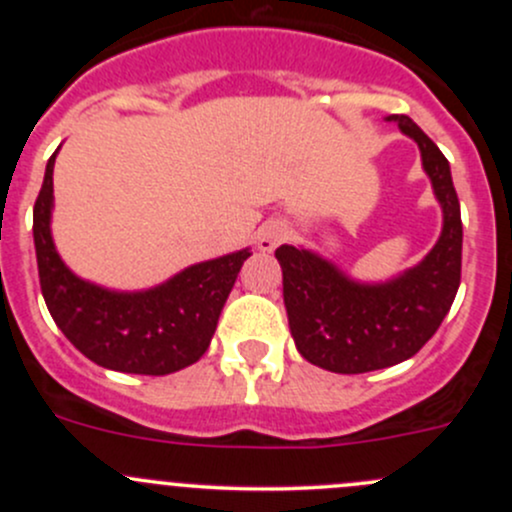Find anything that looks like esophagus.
I'll return each instance as SVG.
<instances>
[{
  "label": "esophagus",
  "mask_w": 512,
  "mask_h": 512,
  "mask_svg": "<svg viewBox=\"0 0 512 512\" xmlns=\"http://www.w3.org/2000/svg\"><path fill=\"white\" fill-rule=\"evenodd\" d=\"M287 237V225L282 220H267L265 225L257 230V247L262 252H272L280 242H285Z\"/></svg>",
  "instance_id": "esophagus-1"
}]
</instances>
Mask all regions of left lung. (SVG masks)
<instances>
[{"label": "left lung", "mask_w": 512, "mask_h": 512, "mask_svg": "<svg viewBox=\"0 0 512 512\" xmlns=\"http://www.w3.org/2000/svg\"><path fill=\"white\" fill-rule=\"evenodd\" d=\"M421 148L443 208V232L421 265L384 285H359L309 250L282 245V294L297 352L334 374H364L411 359L441 327L461 285V203L448 160L409 116H389Z\"/></svg>", "instance_id": "8db88e82"}]
</instances>
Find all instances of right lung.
<instances>
[{"label":"right lung","mask_w":512,"mask_h":512,"mask_svg":"<svg viewBox=\"0 0 512 512\" xmlns=\"http://www.w3.org/2000/svg\"><path fill=\"white\" fill-rule=\"evenodd\" d=\"M54 156L34 203V247L44 302L64 337L103 369L163 376L210 347L225 299L250 250L188 267L148 292H108L79 280L51 240Z\"/></svg>","instance_id":"right-lung-1"}]
</instances>
